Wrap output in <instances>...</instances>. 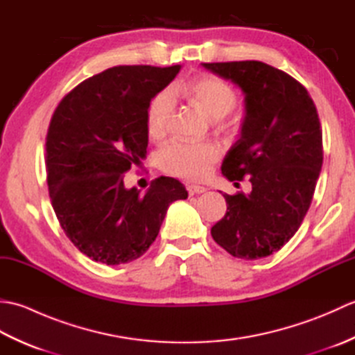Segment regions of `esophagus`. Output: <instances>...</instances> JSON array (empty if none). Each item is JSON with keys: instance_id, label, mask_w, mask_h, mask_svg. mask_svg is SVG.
I'll return each mask as SVG.
<instances>
[{"instance_id": "34e87169", "label": "esophagus", "mask_w": 355, "mask_h": 355, "mask_svg": "<svg viewBox=\"0 0 355 355\" xmlns=\"http://www.w3.org/2000/svg\"><path fill=\"white\" fill-rule=\"evenodd\" d=\"M186 189H187V192H189V195H197V193L206 192V187L200 186V184H187Z\"/></svg>"}]
</instances>
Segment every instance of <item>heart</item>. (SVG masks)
I'll return each instance as SVG.
<instances>
[{
  "label": "heart",
  "instance_id": "obj_1",
  "mask_svg": "<svg viewBox=\"0 0 355 355\" xmlns=\"http://www.w3.org/2000/svg\"><path fill=\"white\" fill-rule=\"evenodd\" d=\"M186 93L195 105H198L210 119L215 120L227 116L238 102V94L230 84L209 74L187 82ZM173 114H175V97L169 89H163L148 105L146 128L150 137H164L171 130ZM220 155L221 148L214 141L173 140L160 150L158 162L163 171L172 175L197 180L207 175Z\"/></svg>",
  "mask_w": 355,
  "mask_h": 355
}]
</instances>
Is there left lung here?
<instances>
[{
  "label": "left lung",
  "instance_id": "8db88e82",
  "mask_svg": "<svg viewBox=\"0 0 355 355\" xmlns=\"http://www.w3.org/2000/svg\"><path fill=\"white\" fill-rule=\"evenodd\" d=\"M205 69L244 93L241 137L221 171L230 182L248 177L252 192L224 193L227 212L210 233L239 259L281 250L311 206L323 163L322 128L306 88L290 74L259 61L212 62Z\"/></svg>",
  "mask_w": 355,
  "mask_h": 355
}]
</instances>
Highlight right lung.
<instances>
[{"instance_id": "right-lung-1", "label": "right lung", "mask_w": 355, "mask_h": 355, "mask_svg": "<svg viewBox=\"0 0 355 355\" xmlns=\"http://www.w3.org/2000/svg\"><path fill=\"white\" fill-rule=\"evenodd\" d=\"M180 69L112 67L80 82L53 112L45 139L51 206L89 259L119 266L140 258L171 202L187 198L171 177H158L145 195L123 183V173L146 157L148 105Z\"/></svg>"}]
</instances>
